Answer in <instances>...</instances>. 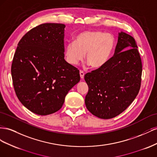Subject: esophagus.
Returning <instances> with one entry per match:
<instances>
[{
    "mask_svg": "<svg viewBox=\"0 0 157 157\" xmlns=\"http://www.w3.org/2000/svg\"><path fill=\"white\" fill-rule=\"evenodd\" d=\"M79 75H80V78H81L82 79H83L84 78V75H85V73L83 72V71H79Z\"/></svg>",
    "mask_w": 157,
    "mask_h": 157,
    "instance_id": "esophagus-1",
    "label": "esophagus"
}]
</instances>
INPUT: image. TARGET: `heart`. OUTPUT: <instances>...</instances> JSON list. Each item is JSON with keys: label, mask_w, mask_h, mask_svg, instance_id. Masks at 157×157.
<instances>
[{"label": "heart", "mask_w": 157, "mask_h": 157, "mask_svg": "<svg viewBox=\"0 0 157 157\" xmlns=\"http://www.w3.org/2000/svg\"><path fill=\"white\" fill-rule=\"evenodd\" d=\"M116 47L113 35L99 31H84L70 41L65 47L66 61L71 65L86 60L93 69H99L110 60Z\"/></svg>", "instance_id": "obj_1"}]
</instances>
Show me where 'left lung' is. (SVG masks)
Instances as JSON below:
<instances>
[{
	"instance_id": "8db88e82",
	"label": "left lung",
	"mask_w": 157,
	"mask_h": 157,
	"mask_svg": "<svg viewBox=\"0 0 157 157\" xmlns=\"http://www.w3.org/2000/svg\"><path fill=\"white\" fill-rule=\"evenodd\" d=\"M141 74V59L135 39L122 31L108 63L84 76L89 87L85 98L87 110L102 119L119 115L137 97Z\"/></svg>"
}]
</instances>
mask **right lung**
I'll list each match as a JSON object with an SVG mask.
<instances>
[{
    "mask_svg": "<svg viewBox=\"0 0 157 157\" xmlns=\"http://www.w3.org/2000/svg\"><path fill=\"white\" fill-rule=\"evenodd\" d=\"M62 24L31 29L17 44L11 74L16 95L27 109L45 116L59 110L80 80L79 71L64 60Z\"/></svg>",
    "mask_w": 157,
    "mask_h": 157,
    "instance_id": "1",
    "label": "right lung"
}]
</instances>
